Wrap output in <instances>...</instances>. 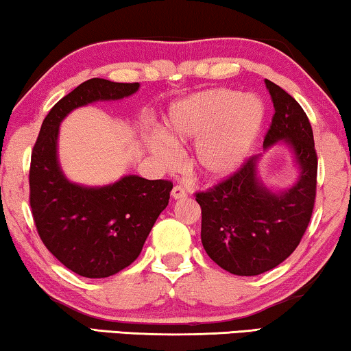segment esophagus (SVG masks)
<instances>
[{"mask_svg":"<svg viewBox=\"0 0 351 351\" xmlns=\"http://www.w3.org/2000/svg\"><path fill=\"white\" fill-rule=\"evenodd\" d=\"M171 195H172V197H174V199H184V197H186V191L184 190V186L176 185L174 188H172Z\"/></svg>","mask_w":351,"mask_h":351,"instance_id":"1","label":"esophagus"}]
</instances>
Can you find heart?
Listing matches in <instances>:
<instances>
[{
  "label": "heart",
  "mask_w": 351,
  "mask_h": 351,
  "mask_svg": "<svg viewBox=\"0 0 351 351\" xmlns=\"http://www.w3.org/2000/svg\"><path fill=\"white\" fill-rule=\"evenodd\" d=\"M264 120L258 96L215 88L177 101L169 110L166 134L173 144L196 142L191 167L202 179L230 177L250 154ZM163 133L152 139V149L165 165L174 163V149Z\"/></svg>",
  "instance_id": "b5f03b06"
}]
</instances>
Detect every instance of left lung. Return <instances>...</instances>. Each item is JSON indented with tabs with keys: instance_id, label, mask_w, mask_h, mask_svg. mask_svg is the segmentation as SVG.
<instances>
[{
	"instance_id": "1",
	"label": "left lung",
	"mask_w": 351,
	"mask_h": 351,
	"mask_svg": "<svg viewBox=\"0 0 351 351\" xmlns=\"http://www.w3.org/2000/svg\"><path fill=\"white\" fill-rule=\"evenodd\" d=\"M274 103L264 149L283 142L299 169L296 184L272 191L258 177L260 155L231 177L196 193L201 206V242L210 260L234 276H260L283 263L301 242L311 221L318 160L311 121L291 95L264 80Z\"/></svg>"
}]
</instances>
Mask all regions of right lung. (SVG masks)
I'll return each mask as SVG.
<instances>
[{"instance_id":"obj_1","label":"right lung","mask_w":351,"mask_h":351,"mask_svg":"<svg viewBox=\"0 0 351 351\" xmlns=\"http://www.w3.org/2000/svg\"><path fill=\"white\" fill-rule=\"evenodd\" d=\"M138 90V82L85 80L50 109L33 147L29 206L38 234L63 266L87 278L114 276L139 256L169 202L172 184L139 176H125L104 186L74 184L58 161L60 125L74 109L123 99Z\"/></svg>"}]
</instances>
